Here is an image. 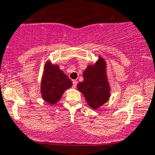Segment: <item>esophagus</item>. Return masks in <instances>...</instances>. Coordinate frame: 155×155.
I'll return each instance as SVG.
<instances>
[{
    "label": "esophagus",
    "mask_w": 155,
    "mask_h": 155,
    "mask_svg": "<svg viewBox=\"0 0 155 155\" xmlns=\"http://www.w3.org/2000/svg\"><path fill=\"white\" fill-rule=\"evenodd\" d=\"M76 86H77V81L73 80V88H76Z\"/></svg>",
    "instance_id": "34e87169"
}]
</instances>
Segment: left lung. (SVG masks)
Returning <instances> with one entry per match:
<instances>
[{
  "label": "left lung",
  "instance_id": "left-lung-1",
  "mask_svg": "<svg viewBox=\"0 0 155 155\" xmlns=\"http://www.w3.org/2000/svg\"><path fill=\"white\" fill-rule=\"evenodd\" d=\"M83 79L78 83V90L83 94L88 105L96 110L108 102L111 94L106 63L102 56H99L95 64L87 66L83 72Z\"/></svg>",
  "mask_w": 155,
  "mask_h": 155
}]
</instances>
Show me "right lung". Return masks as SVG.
<instances>
[{
	"label": "right lung",
	"instance_id": "obj_1",
	"mask_svg": "<svg viewBox=\"0 0 155 155\" xmlns=\"http://www.w3.org/2000/svg\"><path fill=\"white\" fill-rule=\"evenodd\" d=\"M73 83L69 78L60 69L58 65L47 60L43 69L40 85V92L44 101L50 105L59 102L65 91Z\"/></svg>",
	"mask_w": 155,
	"mask_h": 155
}]
</instances>
